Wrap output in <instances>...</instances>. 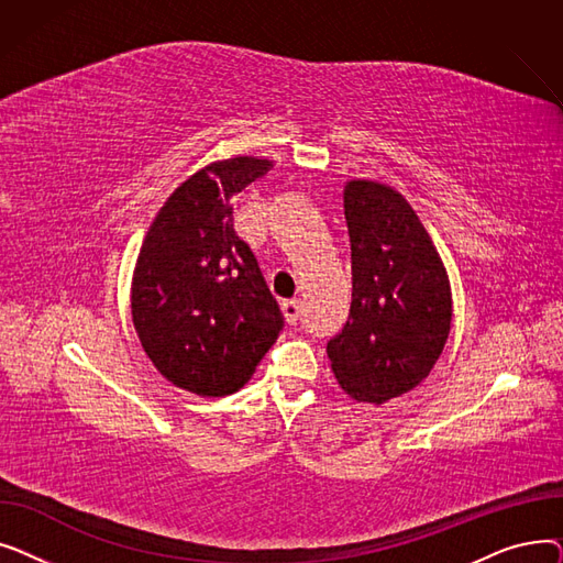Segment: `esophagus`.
<instances>
[{"instance_id": "obj_1", "label": "esophagus", "mask_w": 563, "mask_h": 563, "mask_svg": "<svg viewBox=\"0 0 563 563\" xmlns=\"http://www.w3.org/2000/svg\"><path fill=\"white\" fill-rule=\"evenodd\" d=\"M283 317L289 323V327H297L299 319H301V306L299 301H285L283 303Z\"/></svg>"}]
</instances>
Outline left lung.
Here are the masks:
<instances>
[{
	"mask_svg": "<svg viewBox=\"0 0 563 563\" xmlns=\"http://www.w3.org/2000/svg\"><path fill=\"white\" fill-rule=\"evenodd\" d=\"M344 219L353 291L327 353L340 388L378 406L433 369L452 327V289L420 217L393 187L346 183Z\"/></svg>",
	"mask_w": 563,
	"mask_h": 563,
	"instance_id": "obj_1",
	"label": "left lung"
}]
</instances>
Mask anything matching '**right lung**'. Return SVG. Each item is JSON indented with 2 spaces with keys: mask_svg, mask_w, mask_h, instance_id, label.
I'll return each mask as SVG.
<instances>
[{
  "mask_svg": "<svg viewBox=\"0 0 563 563\" xmlns=\"http://www.w3.org/2000/svg\"><path fill=\"white\" fill-rule=\"evenodd\" d=\"M272 166L232 157L200 168L168 196L139 251L136 335L157 372L187 393L244 388L283 331V312L232 225V196Z\"/></svg>",
  "mask_w": 563,
  "mask_h": 563,
  "instance_id": "obj_1",
  "label": "right lung"
}]
</instances>
